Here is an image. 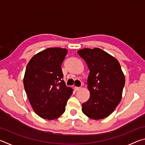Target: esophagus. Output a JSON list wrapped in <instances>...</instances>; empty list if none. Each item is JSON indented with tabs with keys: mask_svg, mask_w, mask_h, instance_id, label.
I'll use <instances>...</instances> for the list:
<instances>
[{
	"mask_svg": "<svg viewBox=\"0 0 145 145\" xmlns=\"http://www.w3.org/2000/svg\"><path fill=\"white\" fill-rule=\"evenodd\" d=\"M74 89H75V91H78V90H80V89H81V88H80V87H77V86H75Z\"/></svg>",
	"mask_w": 145,
	"mask_h": 145,
	"instance_id": "obj_1",
	"label": "esophagus"
}]
</instances>
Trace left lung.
I'll return each mask as SVG.
<instances>
[{"mask_svg":"<svg viewBox=\"0 0 145 145\" xmlns=\"http://www.w3.org/2000/svg\"><path fill=\"white\" fill-rule=\"evenodd\" d=\"M89 70L88 88L90 97L82 105V111L91 119L109 116L121 100L125 79L116 58L99 48L77 51Z\"/></svg>","mask_w":145,"mask_h":145,"instance_id":"8db88e82","label":"left lung"}]
</instances>
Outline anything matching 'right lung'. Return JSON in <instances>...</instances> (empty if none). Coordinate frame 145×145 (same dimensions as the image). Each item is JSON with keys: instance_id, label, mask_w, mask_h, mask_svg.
I'll return each instance as SVG.
<instances>
[{"instance_id": "right-lung-1", "label": "right lung", "mask_w": 145, "mask_h": 145, "mask_svg": "<svg viewBox=\"0 0 145 145\" xmlns=\"http://www.w3.org/2000/svg\"><path fill=\"white\" fill-rule=\"evenodd\" d=\"M67 49L48 48L36 54L26 67L24 86L34 111L44 119L54 120L65 111L73 89L63 80L61 65Z\"/></svg>"}]
</instances>
